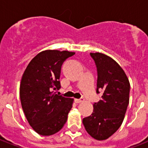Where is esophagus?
<instances>
[{
  "label": "esophagus",
  "mask_w": 148,
  "mask_h": 148,
  "mask_svg": "<svg viewBox=\"0 0 148 148\" xmlns=\"http://www.w3.org/2000/svg\"><path fill=\"white\" fill-rule=\"evenodd\" d=\"M84 99L83 98V97H81V98H76V99H74V101L76 102V103H81V102H82V101H84Z\"/></svg>",
  "instance_id": "34e87169"
}]
</instances>
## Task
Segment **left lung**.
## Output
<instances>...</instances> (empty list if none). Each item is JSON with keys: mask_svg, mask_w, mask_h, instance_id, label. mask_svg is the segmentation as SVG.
<instances>
[{"mask_svg": "<svg viewBox=\"0 0 148 148\" xmlns=\"http://www.w3.org/2000/svg\"><path fill=\"white\" fill-rule=\"evenodd\" d=\"M97 71V94L101 100L94 103L90 116L83 119L85 130L96 140L108 139L118 130L129 103L130 83L121 66L101 53H90Z\"/></svg>", "mask_w": 148, "mask_h": 148, "instance_id": "8db88e82", "label": "left lung"}]
</instances>
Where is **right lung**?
<instances>
[{"mask_svg": "<svg viewBox=\"0 0 148 148\" xmlns=\"http://www.w3.org/2000/svg\"><path fill=\"white\" fill-rule=\"evenodd\" d=\"M67 51L47 50L36 55L24 71L20 85V98L29 124L43 136L54 134L67 121L74 99L57 95L60 88V70Z\"/></svg>", "mask_w": 148, "mask_h": 148, "instance_id": "1", "label": "right lung"}]
</instances>
